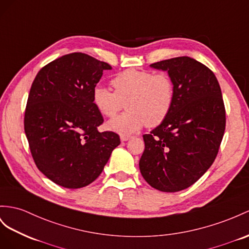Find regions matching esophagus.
<instances>
[{"label": "esophagus", "instance_id": "1", "mask_svg": "<svg viewBox=\"0 0 249 249\" xmlns=\"http://www.w3.org/2000/svg\"><path fill=\"white\" fill-rule=\"evenodd\" d=\"M130 139H131L130 136H121V141H122V142L128 141V140H130Z\"/></svg>", "mask_w": 249, "mask_h": 249}]
</instances>
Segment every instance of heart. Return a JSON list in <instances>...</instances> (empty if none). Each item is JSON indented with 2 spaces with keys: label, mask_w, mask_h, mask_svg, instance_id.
I'll return each mask as SVG.
<instances>
[{
  "label": "heart",
  "mask_w": 249,
  "mask_h": 249,
  "mask_svg": "<svg viewBox=\"0 0 249 249\" xmlns=\"http://www.w3.org/2000/svg\"><path fill=\"white\" fill-rule=\"evenodd\" d=\"M111 89L97 85L92 90V103L105 117L112 118L126 102L128 111L107 122L110 131L128 136L143 126L156 127L167 118L173 108L176 86L168 73L148 70L126 69L111 81Z\"/></svg>",
  "instance_id": "1"
}]
</instances>
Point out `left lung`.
Here are the masks:
<instances>
[{"mask_svg":"<svg viewBox=\"0 0 249 249\" xmlns=\"http://www.w3.org/2000/svg\"><path fill=\"white\" fill-rule=\"evenodd\" d=\"M175 82L173 108L157 128L144 135L140 171L150 186L176 193L195 184L212 166L224 136L226 116L214 73L189 56L150 64Z\"/></svg>","mask_w":249,"mask_h":249,"instance_id":"8db88e82","label":"left lung"}]
</instances>
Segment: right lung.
Masks as SVG:
<instances>
[{
	"mask_svg": "<svg viewBox=\"0 0 249 249\" xmlns=\"http://www.w3.org/2000/svg\"><path fill=\"white\" fill-rule=\"evenodd\" d=\"M108 63L73 53L44 66L28 95L24 129L36 167L55 184L81 188L101 175L120 145L113 131H98L104 119L92 90Z\"/></svg>",
	"mask_w": 249,
	"mask_h": 249,
	"instance_id": "obj_1",
	"label": "right lung"
}]
</instances>
